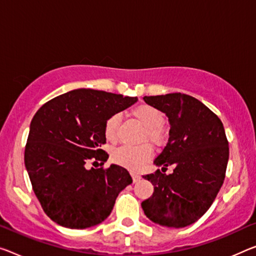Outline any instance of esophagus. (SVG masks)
<instances>
[{"mask_svg":"<svg viewBox=\"0 0 256 256\" xmlns=\"http://www.w3.org/2000/svg\"><path fill=\"white\" fill-rule=\"evenodd\" d=\"M132 178L134 183L138 182V180L142 178H140V175H138V174H135V172H132Z\"/></svg>","mask_w":256,"mask_h":256,"instance_id":"1","label":"esophagus"}]
</instances>
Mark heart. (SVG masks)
<instances>
[{
  "label": "heart",
  "mask_w": 256,
  "mask_h": 256,
  "mask_svg": "<svg viewBox=\"0 0 256 256\" xmlns=\"http://www.w3.org/2000/svg\"><path fill=\"white\" fill-rule=\"evenodd\" d=\"M132 114L145 127V138H148L154 144L162 143L164 140L162 129L164 114L158 108L150 104H140L132 110ZM118 126H119V116L116 114L111 116L105 121L104 136L110 143H114L118 140ZM152 154L153 150L148 144H143L140 146L124 145L113 151L112 161L129 170H138L151 159Z\"/></svg>",
  "instance_id": "obj_1"
}]
</instances>
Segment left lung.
I'll return each mask as SVG.
<instances>
[{
	"label": "left lung",
	"mask_w": 256,
	"mask_h": 256,
	"mask_svg": "<svg viewBox=\"0 0 256 256\" xmlns=\"http://www.w3.org/2000/svg\"><path fill=\"white\" fill-rule=\"evenodd\" d=\"M146 104L158 108L168 116V143L156 156L158 169L144 175L154 191L142 202L152 222L167 228H184L202 218L221 188L228 160L229 143L222 121L206 105L186 94L174 92L143 97Z\"/></svg>",
	"instance_id": "obj_1"
}]
</instances>
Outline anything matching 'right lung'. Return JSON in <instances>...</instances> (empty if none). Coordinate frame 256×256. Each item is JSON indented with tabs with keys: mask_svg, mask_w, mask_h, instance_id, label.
<instances>
[{
	"mask_svg": "<svg viewBox=\"0 0 256 256\" xmlns=\"http://www.w3.org/2000/svg\"><path fill=\"white\" fill-rule=\"evenodd\" d=\"M137 97L76 89L42 105L33 116L25 148V166L44 213L70 229L97 226L111 214L118 194L132 184L128 170L100 164L108 154L104 124L108 118L135 104Z\"/></svg>",
	"mask_w": 256,
	"mask_h": 256,
	"instance_id": "right-lung-1",
	"label": "right lung"
}]
</instances>
